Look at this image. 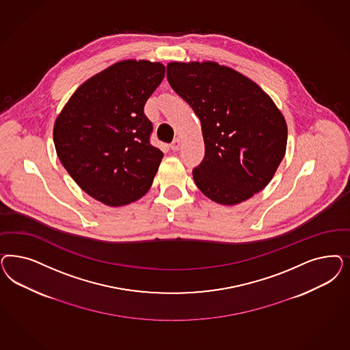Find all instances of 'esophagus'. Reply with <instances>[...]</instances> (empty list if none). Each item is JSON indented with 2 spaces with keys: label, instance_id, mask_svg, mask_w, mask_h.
Returning a JSON list of instances; mask_svg holds the SVG:
<instances>
[{
  "label": "esophagus",
  "instance_id": "esophagus-1",
  "mask_svg": "<svg viewBox=\"0 0 350 350\" xmlns=\"http://www.w3.org/2000/svg\"><path fill=\"white\" fill-rule=\"evenodd\" d=\"M170 147H171L172 150H179L181 147V139H179V137H175V139H174V142L171 143V146H170Z\"/></svg>",
  "mask_w": 350,
  "mask_h": 350
}]
</instances>
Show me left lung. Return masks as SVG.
I'll list each match as a JSON object with an SVG mask.
<instances>
[{"mask_svg":"<svg viewBox=\"0 0 350 350\" xmlns=\"http://www.w3.org/2000/svg\"><path fill=\"white\" fill-rule=\"evenodd\" d=\"M167 79L201 121L204 158L193 170L198 189L228 206L264 189L287 146V124L271 96L215 62H172Z\"/></svg>","mask_w":350,"mask_h":350,"instance_id":"8db88e82","label":"left lung"}]
</instances>
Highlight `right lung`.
Instances as JSON below:
<instances>
[{
  "label": "right lung",
  "mask_w": 350,
  "mask_h": 350,
  "mask_svg": "<svg viewBox=\"0 0 350 350\" xmlns=\"http://www.w3.org/2000/svg\"><path fill=\"white\" fill-rule=\"evenodd\" d=\"M163 77L157 62H118L83 82L57 116V157L96 201L124 206L149 191L163 153L149 142L144 105Z\"/></svg>",
  "instance_id": "1"
}]
</instances>
